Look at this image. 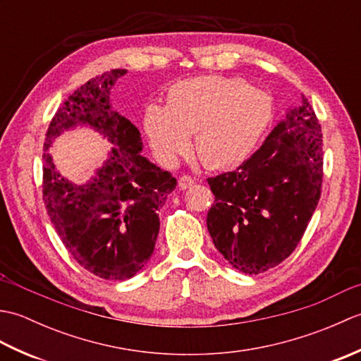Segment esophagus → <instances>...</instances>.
Listing matches in <instances>:
<instances>
[{
	"label": "esophagus",
	"instance_id": "obj_1",
	"mask_svg": "<svg viewBox=\"0 0 361 361\" xmlns=\"http://www.w3.org/2000/svg\"><path fill=\"white\" fill-rule=\"evenodd\" d=\"M194 183H195V180L190 175H181L178 178L180 189H188L190 186H194Z\"/></svg>",
	"mask_w": 361,
	"mask_h": 361
}]
</instances>
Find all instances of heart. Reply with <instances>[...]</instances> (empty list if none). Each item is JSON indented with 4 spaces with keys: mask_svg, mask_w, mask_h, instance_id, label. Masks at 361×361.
<instances>
[{
    "mask_svg": "<svg viewBox=\"0 0 361 361\" xmlns=\"http://www.w3.org/2000/svg\"><path fill=\"white\" fill-rule=\"evenodd\" d=\"M273 116L264 91L235 78L202 75L173 83L164 106L144 111V132L164 164H173L189 147L206 166L225 169L242 164L256 150Z\"/></svg>",
    "mask_w": 361,
    "mask_h": 361,
    "instance_id": "obj_1",
    "label": "heart"
}]
</instances>
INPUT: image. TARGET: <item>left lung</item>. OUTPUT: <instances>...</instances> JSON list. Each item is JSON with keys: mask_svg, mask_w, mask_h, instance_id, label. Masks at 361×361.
Wrapping results in <instances>:
<instances>
[{"mask_svg": "<svg viewBox=\"0 0 361 361\" xmlns=\"http://www.w3.org/2000/svg\"><path fill=\"white\" fill-rule=\"evenodd\" d=\"M208 183L216 200L206 225L228 262L259 274L286 260L302 239L323 185V133L307 99L234 172Z\"/></svg>", "mask_w": 361, "mask_h": 361, "instance_id": "8db88e82", "label": "left lung"}]
</instances>
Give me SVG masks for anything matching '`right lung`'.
<instances>
[{
  "instance_id": "obj_1",
  "label": "right lung",
  "mask_w": 361,
  "mask_h": 361,
  "mask_svg": "<svg viewBox=\"0 0 361 361\" xmlns=\"http://www.w3.org/2000/svg\"><path fill=\"white\" fill-rule=\"evenodd\" d=\"M127 70L90 79L66 99L46 132L43 200L54 228L75 262L99 278L130 279L155 250L158 211L176 186L171 172L141 155V133L113 110L110 90ZM87 123L115 144L111 158L87 185H74L55 171L51 140Z\"/></svg>"
}]
</instances>
